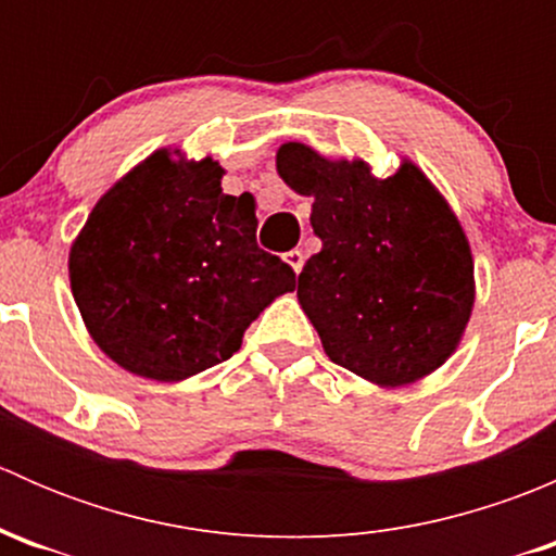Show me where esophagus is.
I'll return each instance as SVG.
<instances>
[{
  "label": "esophagus",
  "instance_id": "obj_1",
  "mask_svg": "<svg viewBox=\"0 0 556 556\" xmlns=\"http://www.w3.org/2000/svg\"><path fill=\"white\" fill-rule=\"evenodd\" d=\"M285 263H288V266L293 268L295 274H301V268H304V252H301V250L285 252Z\"/></svg>",
  "mask_w": 556,
  "mask_h": 556
}]
</instances>
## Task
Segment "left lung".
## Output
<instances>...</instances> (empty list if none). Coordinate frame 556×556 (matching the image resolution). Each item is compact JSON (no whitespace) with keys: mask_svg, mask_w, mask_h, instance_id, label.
Masks as SVG:
<instances>
[{"mask_svg":"<svg viewBox=\"0 0 556 556\" xmlns=\"http://www.w3.org/2000/svg\"><path fill=\"white\" fill-rule=\"evenodd\" d=\"M277 172L312 195L323 250L299 274V304L325 355L379 387L444 366L473 312V255L457 215L412 161L374 177L363 159H325L304 142Z\"/></svg>","mask_w":556,"mask_h":556,"instance_id":"8db88e82","label":"left lung"}]
</instances>
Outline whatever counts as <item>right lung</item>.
<instances>
[{"mask_svg":"<svg viewBox=\"0 0 556 556\" xmlns=\"http://www.w3.org/2000/svg\"><path fill=\"white\" fill-rule=\"evenodd\" d=\"M215 159L164 148L97 201L70 247V285L110 361L182 382L242 346L244 330L295 288L288 263L255 242L250 193H223Z\"/></svg>","mask_w":556,"mask_h":556,"instance_id":"obj_1","label":"right lung"}]
</instances>
